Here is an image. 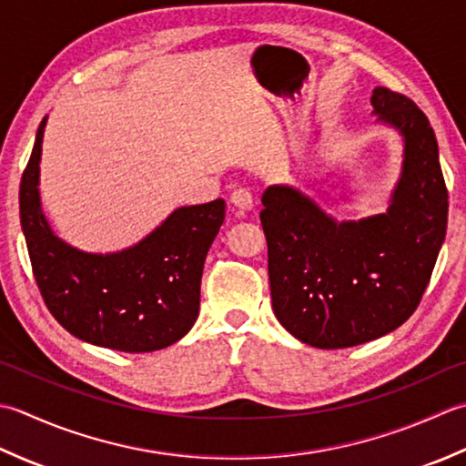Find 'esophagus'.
<instances>
[{
    "mask_svg": "<svg viewBox=\"0 0 466 466\" xmlns=\"http://www.w3.org/2000/svg\"><path fill=\"white\" fill-rule=\"evenodd\" d=\"M229 201L233 203L235 208H239V211H251L253 207V197L247 188H237V191L231 193Z\"/></svg>",
    "mask_w": 466,
    "mask_h": 466,
    "instance_id": "34e87169",
    "label": "esophagus"
}]
</instances>
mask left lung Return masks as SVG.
<instances>
[{
    "mask_svg": "<svg viewBox=\"0 0 466 466\" xmlns=\"http://www.w3.org/2000/svg\"><path fill=\"white\" fill-rule=\"evenodd\" d=\"M370 102L378 122L404 138L402 175L386 213L336 221L288 185L261 197L275 318L321 350L366 344L402 326L419 308L446 235L449 191L429 118L384 86Z\"/></svg>",
    "mask_w": 466,
    "mask_h": 466,
    "instance_id": "8db88e82",
    "label": "left lung"
}]
</instances>
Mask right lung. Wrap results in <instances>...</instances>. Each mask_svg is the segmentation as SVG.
<instances>
[{"instance_id": "obj_1", "label": "right lung", "mask_w": 466, "mask_h": 466, "mask_svg": "<svg viewBox=\"0 0 466 466\" xmlns=\"http://www.w3.org/2000/svg\"><path fill=\"white\" fill-rule=\"evenodd\" d=\"M46 120L22 175L20 219L47 309L94 346L142 354L175 344L198 316L203 265L223 225L225 201L180 207L128 249H76L54 235L42 213L37 183Z\"/></svg>"}]
</instances>
